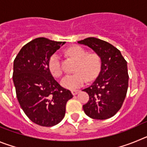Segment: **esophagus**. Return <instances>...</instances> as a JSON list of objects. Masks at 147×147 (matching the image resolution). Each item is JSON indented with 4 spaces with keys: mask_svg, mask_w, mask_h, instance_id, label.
I'll use <instances>...</instances> for the list:
<instances>
[{
    "mask_svg": "<svg viewBox=\"0 0 147 147\" xmlns=\"http://www.w3.org/2000/svg\"><path fill=\"white\" fill-rule=\"evenodd\" d=\"M71 93H72V94L74 96H75V95L78 94V93H80V90H71Z\"/></svg>",
    "mask_w": 147,
    "mask_h": 147,
    "instance_id": "esophagus-1",
    "label": "esophagus"
}]
</instances>
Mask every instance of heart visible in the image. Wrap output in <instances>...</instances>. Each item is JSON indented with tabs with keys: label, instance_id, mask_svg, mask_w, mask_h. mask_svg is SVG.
<instances>
[{
	"label": "heart",
	"instance_id": "obj_1",
	"mask_svg": "<svg viewBox=\"0 0 147 147\" xmlns=\"http://www.w3.org/2000/svg\"><path fill=\"white\" fill-rule=\"evenodd\" d=\"M68 53L79 61L76 68L77 73L64 76L61 80V85L66 89L76 90L82 87L88 80L91 81L98 76L101 61L96 54H88L85 49L79 45L70 48ZM49 68L54 76L59 77L62 75V68L59 53L56 52L51 56L49 60Z\"/></svg>",
	"mask_w": 147,
	"mask_h": 147
}]
</instances>
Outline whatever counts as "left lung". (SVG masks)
<instances>
[{"mask_svg":"<svg viewBox=\"0 0 147 147\" xmlns=\"http://www.w3.org/2000/svg\"><path fill=\"white\" fill-rule=\"evenodd\" d=\"M94 51L101 59V71L91 85L82 90L89 95L83 105L85 114L93 119H107L121 107L128 88L127 62L120 51L109 42L88 37L78 41Z\"/></svg>","mask_w":147,"mask_h":147,"instance_id":"obj_1","label":"left lung"}]
</instances>
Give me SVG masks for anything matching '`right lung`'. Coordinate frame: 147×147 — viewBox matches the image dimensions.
<instances>
[{
    "mask_svg": "<svg viewBox=\"0 0 147 147\" xmlns=\"http://www.w3.org/2000/svg\"><path fill=\"white\" fill-rule=\"evenodd\" d=\"M65 43L36 38L26 44L14 60L12 78L18 102L27 117L42 127L59 124L65 114L66 103L73 97L49 68L51 56Z\"/></svg>",
    "mask_w": 147,
    "mask_h": 147,
    "instance_id": "right-lung-1",
    "label": "right lung"
}]
</instances>
